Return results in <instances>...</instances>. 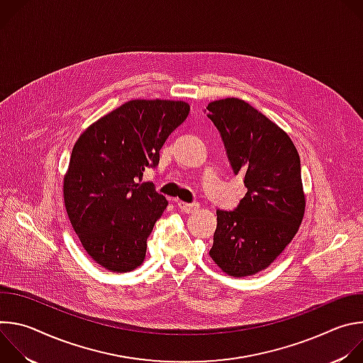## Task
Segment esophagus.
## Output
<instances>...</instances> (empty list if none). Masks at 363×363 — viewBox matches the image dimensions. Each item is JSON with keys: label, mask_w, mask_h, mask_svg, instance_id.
<instances>
[{"label": "esophagus", "mask_w": 363, "mask_h": 363, "mask_svg": "<svg viewBox=\"0 0 363 363\" xmlns=\"http://www.w3.org/2000/svg\"><path fill=\"white\" fill-rule=\"evenodd\" d=\"M198 208H199L198 203H186V202H182V201L178 202V210L184 214H192V213L198 211Z\"/></svg>", "instance_id": "obj_1"}]
</instances>
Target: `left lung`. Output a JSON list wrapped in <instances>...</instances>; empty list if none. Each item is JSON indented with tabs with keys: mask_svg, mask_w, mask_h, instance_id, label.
<instances>
[{
	"mask_svg": "<svg viewBox=\"0 0 363 363\" xmlns=\"http://www.w3.org/2000/svg\"><path fill=\"white\" fill-rule=\"evenodd\" d=\"M205 113L247 188L235 210H217L210 255L228 276H252L276 260L301 224L306 201L298 153L283 129L241 99L211 101Z\"/></svg>",
	"mask_w": 363,
	"mask_h": 363,
	"instance_id": "1",
	"label": "left lung"
}]
</instances>
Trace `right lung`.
<instances>
[{"label": "right lung", "mask_w": 363, "mask_h": 363, "mask_svg": "<svg viewBox=\"0 0 363 363\" xmlns=\"http://www.w3.org/2000/svg\"><path fill=\"white\" fill-rule=\"evenodd\" d=\"M189 105L175 100H130L90 125L72 150L65 205L83 248L113 273L138 269L146 240L168 201L146 168L160 164L168 136L185 122Z\"/></svg>", "instance_id": "add662e5"}]
</instances>
